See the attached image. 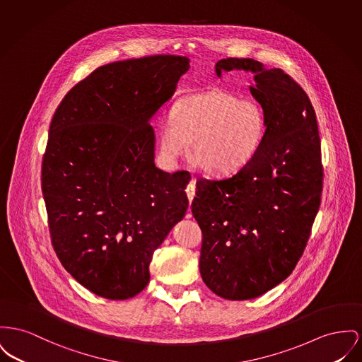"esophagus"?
<instances>
[{
    "instance_id": "1",
    "label": "esophagus",
    "mask_w": 362,
    "mask_h": 362,
    "mask_svg": "<svg viewBox=\"0 0 362 362\" xmlns=\"http://www.w3.org/2000/svg\"><path fill=\"white\" fill-rule=\"evenodd\" d=\"M186 194H187V198H189V201H190V204H192V198H194V195H195V185H194V182L187 185ZM187 217H192V211H190V209H189Z\"/></svg>"
}]
</instances>
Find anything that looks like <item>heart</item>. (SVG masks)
<instances>
[{
	"instance_id": "1",
	"label": "heart",
	"mask_w": 362,
	"mask_h": 362,
	"mask_svg": "<svg viewBox=\"0 0 362 362\" xmlns=\"http://www.w3.org/2000/svg\"><path fill=\"white\" fill-rule=\"evenodd\" d=\"M265 128V110L258 101L211 88L173 104L170 122L160 128L158 150L165 163L175 164L192 142V161L202 170L223 173L255 156Z\"/></svg>"
}]
</instances>
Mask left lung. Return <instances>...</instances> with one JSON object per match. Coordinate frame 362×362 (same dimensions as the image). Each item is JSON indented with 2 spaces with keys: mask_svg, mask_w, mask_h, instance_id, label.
<instances>
[{
  "mask_svg": "<svg viewBox=\"0 0 362 362\" xmlns=\"http://www.w3.org/2000/svg\"><path fill=\"white\" fill-rule=\"evenodd\" d=\"M216 75L245 71L267 116L262 144L233 175L199 177L192 204L202 230L199 272L218 297L265 294L290 276L305 250L322 190L319 127L302 87L253 59H223Z\"/></svg>",
  "mask_w": 362,
  "mask_h": 362,
  "instance_id": "8db88e82",
  "label": "left lung"
}]
</instances>
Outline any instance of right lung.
<instances>
[{
  "label": "right lung",
  "instance_id": "1",
  "mask_svg": "<svg viewBox=\"0 0 362 362\" xmlns=\"http://www.w3.org/2000/svg\"><path fill=\"white\" fill-rule=\"evenodd\" d=\"M190 68L160 54L103 65L56 109L42 192L56 255L91 293L128 299L149 283L154 250L189 208L192 176L154 164L150 120Z\"/></svg>",
  "mask_w": 362,
  "mask_h": 362
}]
</instances>
